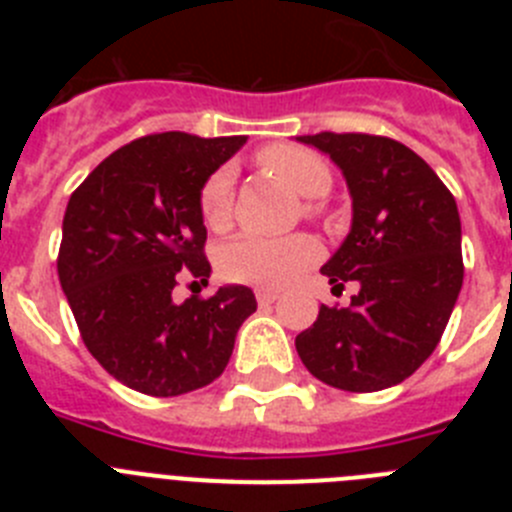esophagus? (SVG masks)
Segmentation results:
<instances>
[{
  "label": "esophagus",
  "mask_w": 512,
  "mask_h": 512,
  "mask_svg": "<svg viewBox=\"0 0 512 512\" xmlns=\"http://www.w3.org/2000/svg\"><path fill=\"white\" fill-rule=\"evenodd\" d=\"M277 292H271V289H256V300H259V305H271V302L277 300Z\"/></svg>",
  "instance_id": "34e87169"
}]
</instances>
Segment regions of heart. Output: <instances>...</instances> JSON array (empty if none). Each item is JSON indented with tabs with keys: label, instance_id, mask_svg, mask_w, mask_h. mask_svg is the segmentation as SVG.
Masks as SVG:
<instances>
[{
	"label": "heart",
	"instance_id": "b5f03b06",
	"mask_svg": "<svg viewBox=\"0 0 512 512\" xmlns=\"http://www.w3.org/2000/svg\"><path fill=\"white\" fill-rule=\"evenodd\" d=\"M261 169L289 187L305 202V215L315 217L320 205L312 197H320L330 189L333 174L318 153L297 146H269L259 153ZM233 205V169L212 171L200 189V217L210 230H223L230 220ZM320 246L305 233L289 238H259L241 235L225 243L217 251V269L230 282L256 284V287H284L295 282L307 266L318 261Z\"/></svg>",
	"mask_w": 512,
	"mask_h": 512
}]
</instances>
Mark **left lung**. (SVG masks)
<instances>
[{"instance_id":"8db88e82","label":"left lung","mask_w":512,"mask_h":512,"mask_svg":"<svg viewBox=\"0 0 512 512\" xmlns=\"http://www.w3.org/2000/svg\"><path fill=\"white\" fill-rule=\"evenodd\" d=\"M351 192V230L323 274L359 284L348 307L320 305L295 338L307 372L346 392L400 384L433 354L464 282L454 194L408 146L384 135L318 133Z\"/></svg>"}]
</instances>
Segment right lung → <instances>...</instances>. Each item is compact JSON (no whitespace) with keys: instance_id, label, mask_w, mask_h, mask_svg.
<instances>
[{"instance_id":"obj_1","label":"right lung","mask_w":512,"mask_h":512,"mask_svg":"<svg viewBox=\"0 0 512 512\" xmlns=\"http://www.w3.org/2000/svg\"><path fill=\"white\" fill-rule=\"evenodd\" d=\"M243 143L146 135L110 153L71 194L58 279L89 354L130 390L176 397L215 382L256 312L243 284L171 300L179 274L210 277L200 189Z\"/></svg>"}]
</instances>
